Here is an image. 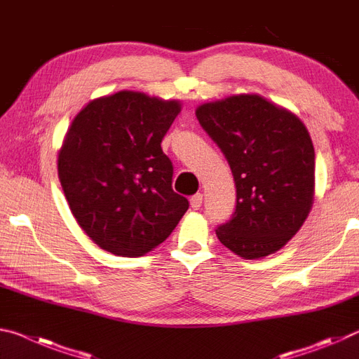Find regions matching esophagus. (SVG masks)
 I'll return each instance as SVG.
<instances>
[{
  "mask_svg": "<svg viewBox=\"0 0 359 359\" xmlns=\"http://www.w3.org/2000/svg\"><path fill=\"white\" fill-rule=\"evenodd\" d=\"M202 202H203V196L202 194H196V196L191 197V207L192 210H198L202 207Z\"/></svg>",
  "mask_w": 359,
  "mask_h": 359,
  "instance_id": "1",
  "label": "esophagus"
}]
</instances>
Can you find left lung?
<instances>
[{
    "mask_svg": "<svg viewBox=\"0 0 359 359\" xmlns=\"http://www.w3.org/2000/svg\"><path fill=\"white\" fill-rule=\"evenodd\" d=\"M196 116L237 187L231 221L216 229L219 242L243 259L283 248L313 203L315 149L304 122L256 93L203 103Z\"/></svg>",
    "mask_w": 359,
    "mask_h": 359,
    "instance_id": "left-lung-1",
    "label": "left lung"
}]
</instances>
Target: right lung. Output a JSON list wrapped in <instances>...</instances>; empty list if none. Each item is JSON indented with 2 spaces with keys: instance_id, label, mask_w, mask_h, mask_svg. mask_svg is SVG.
Wrapping results in <instances>:
<instances>
[{
  "instance_id": "right-lung-1",
  "label": "right lung",
  "mask_w": 359,
  "mask_h": 359,
  "mask_svg": "<svg viewBox=\"0 0 359 359\" xmlns=\"http://www.w3.org/2000/svg\"><path fill=\"white\" fill-rule=\"evenodd\" d=\"M178 100L121 90L92 100L74 117L58 152L69 210L100 248L138 257L161 245L189 208L172 189L161 148Z\"/></svg>"
}]
</instances>
